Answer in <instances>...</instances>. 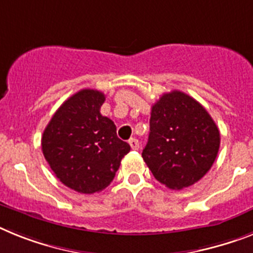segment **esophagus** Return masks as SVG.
Listing matches in <instances>:
<instances>
[{"label":"esophagus","instance_id":"34e87169","mask_svg":"<svg viewBox=\"0 0 253 253\" xmlns=\"http://www.w3.org/2000/svg\"><path fill=\"white\" fill-rule=\"evenodd\" d=\"M128 144H130V146H131V149L132 150H137L139 149V141H137L136 139H130L128 140Z\"/></svg>","mask_w":253,"mask_h":253}]
</instances>
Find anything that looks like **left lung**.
I'll return each mask as SVG.
<instances>
[{
    "label": "left lung",
    "instance_id": "1",
    "mask_svg": "<svg viewBox=\"0 0 253 253\" xmlns=\"http://www.w3.org/2000/svg\"><path fill=\"white\" fill-rule=\"evenodd\" d=\"M218 148L216 123L192 96L171 91L152 107L143 158L154 177L167 188L180 190L202 179L215 162Z\"/></svg>",
    "mask_w": 253,
    "mask_h": 253
}]
</instances>
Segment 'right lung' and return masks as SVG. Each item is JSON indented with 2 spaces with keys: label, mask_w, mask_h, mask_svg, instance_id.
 <instances>
[{
  "label": "right lung",
  "mask_w": 253,
  "mask_h": 253,
  "mask_svg": "<svg viewBox=\"0 0 253 253\" xmlns=\"http://www.w3.org/2000/svg\"><path fill=\"white\" fill-rule=\"evenodd\" d=\"M105 95L84 88L61 104L42 135V152L55 176L78 193L92 194L113 181L130 145L101 116Z\"/></svg>",
  "instance_id": "obj_1"
}]
</instances>
